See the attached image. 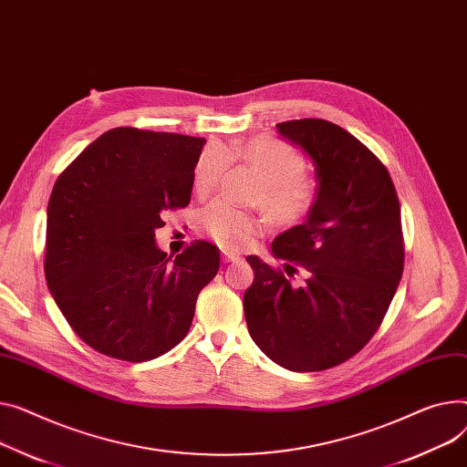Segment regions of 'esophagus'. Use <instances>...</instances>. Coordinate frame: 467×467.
<instances>
[{
	"instance_id": "esophagus-1",
	"label": "esophagus",
	"mask_w": 467,
	"mask_h": 467,
	"mask_svg": "<svg viewBox=\"0 0 467 467\" xmlns=\"http://www.w3.org/2000/svg\"><path fill=\"white\" fill-rule=\"evenodd\" d=\"M222 259H223V263H238V261H240V255H236V254H233V252H223V254H222Z\"/></svg>"
}]
</instances>
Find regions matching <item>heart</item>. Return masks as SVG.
<instances>
[{"label": "heart", "mask_w": 467, "mask_h": 467, "mask_svg": "<svg viewBox=\"0 0 467 467\" xmlns=\"http://www.w3.org/2000/svg\"><path fill=\"white\" fill-rule=\"evenodd\" d=\"M231 161L252 167L263 176L255 199L277 223L295 225L314 210L319 190L316 180L304 174V155L293 144L275 137H255L229 146L208 144L193 167L195 193H210L222 182ZM199 229L217 245L240 252L263 233L265 222L252 210L217 199L199 213Z\"/></svg>", "instance_id": "obj_1"}]
</instances>
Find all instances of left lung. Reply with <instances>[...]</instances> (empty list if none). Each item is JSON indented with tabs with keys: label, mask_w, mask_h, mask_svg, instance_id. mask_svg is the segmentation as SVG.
Listing matches in <instances>:
<instances>
[{
	"label": "left lung",
	"mask_w": 467,
	"mask_h": 467,
	"mask_svg": "<svg viewBox=\"0 0 467 467\" xmlns=\"http://www.w3.org/2000/svg\"><path fill=\"white\" fill-rule=\"evenodd\" d=\"M275 128L312 158L319 195L302 225L272 242L284 270L247 257L254 285L244 314L275 364L321 371L357 355L387 314L403 272L400 202L387 167L344 128L317 118ZM295 265L302 285L288 279Z\"/></svg>",
	"instance_id": "8db88e82"
}]
</instances>
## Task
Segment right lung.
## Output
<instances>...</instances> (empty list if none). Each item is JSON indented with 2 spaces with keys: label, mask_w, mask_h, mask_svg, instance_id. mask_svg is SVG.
I'll return each instance as SVG.
<instances>
[{
  "label": "right lung",
  "mask_w": 467,
  "mask_h": 467,
  "mask_svg": "<svg viewBox=\"0 0 467 467\" xmlns=\"http://www.w3.org/2000/svg\"><path fill=\"white\" fill-rule=\"evenodd\" d=\"M204 142L116 128L57 176L47 210V285L91 349L146 362L188 334L220 250L197 240L172 259L155 245V229L165 210L190 204Z\"/></svg>",
  "instance_id": "add662e5"
}]
</instances>
